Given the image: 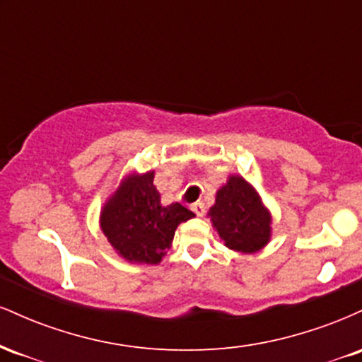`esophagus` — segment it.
Returning <instances> with one entry per match:
<instances>
[{
	"label": "esophagus",
	"instance_id": "esophagus-1",
	"mask_svg": "<svg viewBox=\"0 0 362 362\" xmlns=\"http://www.w3.org/2000/svg\"><path fill=\"white\" fill-rule=\"evenodd\" d=\"M192 211L199 216V218H202V216H204V213H206L204 202H195V204H192Z\"/></svg>",
	"mask_w": 362,
	"mask_h": 362
}]
</instances>
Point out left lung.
Instances as JSON below:
<instances>
[{
  "instance_id": "1",
  "label": "left lung",
  "mask_w": 362,
  "mask_h": 362,
  "mask_svg": "<svg viewBox=\"0 0 362 362\" xmlns=\"http://www.w3.org/2000/svg\"><path fill=\"white\" fill-rule=\"evenodd\" d=\"M207 216L230 250L255 253L271 242V211L243 177H228L216 192V202Z\"/></svg>"
}]
</instances>
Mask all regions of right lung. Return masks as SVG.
Segmentation results:
<instances>
[{
    "instance_id": "1",
    "label": "right lung",
    "mask_w": 362,
    "mask_h": 362,
    "mask_svg": "<svg viewBox=\"0 0 362 362\" xmlns=\"http://www.w3.org/2000/svg\"><path fill=\"white\" fill-rule=\"evenodd\" d=\"M155 172L129 173L100 211V228L119 257L131 264H160L177 226L194 218L178 202L163 206Z\"/></svg>"
}]
</instances>
